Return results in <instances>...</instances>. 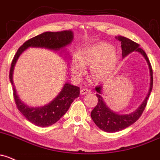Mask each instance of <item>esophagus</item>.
<instances>
[{
    "label": "esophagus",
    "mask_w": 160,
    "mask_h": 160,
    "mask_svg": "<svg viewBox=\"0 0 160 160\" xmlns=\"http://www.w3.org/2000/svg\"><path fill=\"white\" fill-rule=\"evenodd\" d=\"M88 89H86V88H82L81 90H80V94L81 95H84V94H87V93H88Z\"/></svg>",
    "instance_id": "esophagus-1"
}]
</instances>
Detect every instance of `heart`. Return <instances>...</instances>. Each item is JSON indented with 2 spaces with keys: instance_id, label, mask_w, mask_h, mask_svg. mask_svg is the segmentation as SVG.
<instances>
[{
  "instance_id": "heart-1",
  "label": "heart",
  "mask_w": 160,
  "mask_h": 160,
  "mask_svg": "<svg viewBox=\"0 0 160 160\" xmlns=\"http://www.w3.org/2000/svg\"><path fill=\"white\" fill-rule=\"evenodd\" d=\"M117 63V56L112 46L107 43H98L74 55L71 59V69L73 75L81 77L86 72V66L90 67L92 78L103 81L112 76Z\"/></svg>"
}]
</instances>
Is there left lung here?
<instances>
[{
	"mask_svg": "<svg viewBox=\"0 0 160 160\" xmlns=\"http://www.w3.org/2000/svg\"><path fill=\"white\" fill-rule=\"evenodd\" d=\"M115 38L118 41L121 42V45H122V54L123 58L128 56V54H130L131 52H132L134 51L138 52H140L144 56L146 60L147 61L148 65H149L151 78H150V88L149 93H148L146 99L143 101V102L138 107V108H137L134 112L128 114H119L115 113L114 111H111L106 105L102 97L101 96L102 87H96L95 90L98 92V93L96 95L98 98V102L96 107L91 111L90 115H91V118L93 119V122L96 124L97 126L100 129L107 132H115L125 129V128H128V126H130L132 124L135 123L139 118L140 116L142 115L145 108H146V104H147V100L149 98L152 89L153 83L152 69L149 58L147 57V55L145 52L144 50L139 48V45L138 43L132 41L129 38L121 36V35L116 36Z\"/></svg>",
	"mask_w": 160,
	"mask_h": 160,
	"instance_id": "left-lung-1",
	"label": "left lung"
}]
</instances>
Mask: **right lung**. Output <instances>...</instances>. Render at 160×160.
<instances>
[{
  "label": "right lung",
  "mask_w": 160,
  "mask_h": 160,
  "mask_svg": "<svg viewBox=\"0 0 160 160\" xmlns=\"http://www.w3.org/2000/svg\"><path fill=\"white\" fill-rule=\"evenodd\" d=\"M73 38V34L71 31L62 32H46L30 38L20 46L13 59L11 65L10 78L13 86V95L17 108L19 111L34 125L39 127H47L53 125L59 120L68 109L71 104L80 95V88L66 83L62 90L51 102L42 107H29L24 104L18 96L13 83V71L20 55L29 47L45 48V49L59 51L70 44Z\"/></svg>",
  "instance_id": "right-lung-1"
}]
</instances>
